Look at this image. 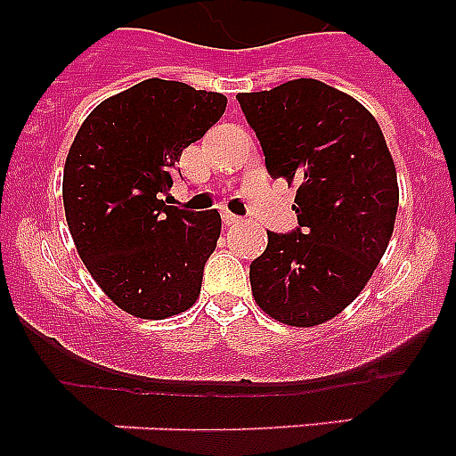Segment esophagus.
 <instances>
[{
	"mask_svg": "<svg viewBox=\"0 0 456 456\" xmlns=\"http://www.w3.org/2000/svg\"><path fill=\"white\" fill-rule=\"evenodd\" d=\"M224 221H225V225H235V224H240V216L232 215V212H224Z\"/></svg>",
	"mask_w": 456,
	"mask_h": 456,
	"instance_id": "obj_1",
	"label": "esophagus"
}]
</instances>
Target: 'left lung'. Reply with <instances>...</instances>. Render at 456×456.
<instances>
[{
    "label": "left lung",
    "mask_w": 456,
    "mask_h": 456,
    "mask_svg": "<svg viewBox=\"0 0 456 456\" xmlns=\"http://www.w3.org/2000/svg\"><path fill=\"white\" fill-rule=\"evenodd\" d=\"M272 178L299 183V228L267 231L251 263L257 305L289 326H317L356 299L386 253L400 203L381 127L363 104L317 79L240 93Z\"/></svg>",
    "instance_id": "1"
}]
</instances>
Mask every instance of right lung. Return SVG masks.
<instances>
[{"instance_id": "add662e5", "label": "right lung", "mask_w": 456, "mask_h": 456, "mask_svg": "<svg viewBox=\"0 0 456 456\" xmlns=\"http://www.w3.org/2000/svg\"><path fill=\"white\" fill-rule=\"evenodd\" d=\"M225 95L146 79L93 109L63 167L79 257L118 308L167 320L199 299L221 215L167 205L180 155L224 116Z\"/></svg>"}]
</instances>
